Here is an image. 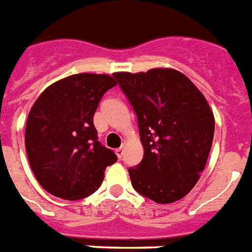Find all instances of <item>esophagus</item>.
I'll return each mask as SVG.
<instances>
[{
    "label": "esophagus",
    "mask_w": 252,
    "mask_h": 252,
    "mask_svg": "<svg viewBox=\"0 0 252 252\" xmlns=\"http://www.w3.org/2000/svg\"><path fill=\"white\" fill-rule=\"evenodd\" d=\"M115 153H116V155H118V158H122L123 154H124V145H122L119 149H116Z\"/></svg>",
    "instance_id": "obj_1"
}]
</instances>
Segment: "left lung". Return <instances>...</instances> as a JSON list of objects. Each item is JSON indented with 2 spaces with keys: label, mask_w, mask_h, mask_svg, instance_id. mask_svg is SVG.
<instances>
[{
  "label": "left lung",
  "mask_w": 252,
  "mask_h": 252,
  "mask_svg": "<svg viewBox=\"0 0 252 252\" xmlns=\"http://www.w3.org/2000/svg\"><path fill=\"white\" fill-rule=\"evenodd\" d=\"M136 112L144 158L128 168L137 193L172 203L193 189L211 150L215 119L206 98L185 75L172 68L116 72Z\"/></svg>",
  "instance_id": "1"
}]
</instances>
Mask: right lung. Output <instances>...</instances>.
I'll use <instances>...</instances> for the list:
<instances>
[{"instance_id": "obj_1", "label": "right lung", "mask_w": 252, "mask_h": 252, "mask_svg": "<svg viewBox=\"0 0 252 252\" xmlns=\"http://www.w3.org/2000/svg\"><path fill=\"white\" fill-rule=\"evenodd\" d=\"M114 77L77 73L46 88L26 126V151L38 184L67 200L83 199L101 186L106 167L118 160L98 141L93 116Z\"/></svg>"}]
</instances>
